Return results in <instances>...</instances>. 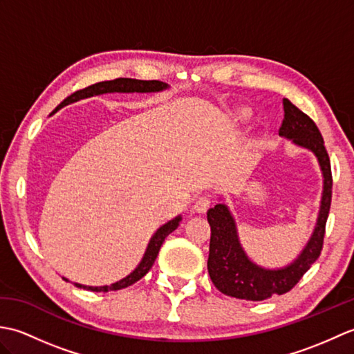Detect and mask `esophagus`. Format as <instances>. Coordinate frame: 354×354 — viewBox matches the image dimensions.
I'll use <instances>...</instances> for the list:
<instances>
[{
  "label": "esophagus",
  "mask_w": 354,
  "mask_h": 354,
  "mask_svg": "<svg viewBox=\"0 0 354 354\" xmlns=\"http://www.w3.org/2000/svg\"><path fill=\"white\" fill-rule=\"evenodd\" d=\"M209 205H212V196H209V194H201V196L194 201L193 208L194 212L198 213H205Z\"/></svg>",
  "instance_id": "esophagus-1"
}]
</instances>
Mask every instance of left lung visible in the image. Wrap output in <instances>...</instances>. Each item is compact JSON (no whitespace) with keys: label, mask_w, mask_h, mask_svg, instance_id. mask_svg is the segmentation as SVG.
Listing matches in <instances>:
<instances>
[{"label":"left lung","mask_w":354,"mask_h":354,"mask_svg":"<svg viewBox=\"0 0 354 354\" xmlns=\"http://www.w3.org/2000/svg\"><path fill=\"white\" fill-rule=\"evenodd\" d=\"M283 109L284 117L278 133L281 137L290 138L298 146L310 149L317 155L322 175H324V193H322L318 222L301 255L284 269L268 270L259 268L248 260L240 246L236 225L228 208L223 204H217L207 213L208 223L212 227L207 263L209 278L225 295L248 299V301H263L269 297L283 295L295 288V284L318 260L322 251L326 223L330 204H332V167H330V158L318 126L288 99H283Z\"/></svg>","instance_id":"obj_1"}]
</instances>
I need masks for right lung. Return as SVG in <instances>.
Instances as JSON below:
<instances>
[{
	"label": "right lung",
	"mask_w": 354,
	"mask_h": 354,
	"mask_svg": "<svg viewBox=\"0 0 354 354\" xmlns=\"http://www.w3.org/2000/svg\"><path fill=\"white\" fill-rule=\"evenodd\" d=\"M167 88V85L162 84L160 80H137V79H127V77H118L114 80H104V82H99V84H94L91 86H86L84 89H79V91L73 93L70 97L59 104L56 109H59L61 106L66 103H73L77 102L80 99H85V97H91V95H97V94H104V93H155V91H161V89ZM179 221L181 217H176L170 222H167L165 225L158 230L153 237L150 239V243L147 246V251L142 257L141 263L138 265V268L133 270L131 275H127L123 280H120L111 286H102V288H91V286H82L77 284V288H84L88 290L93 292H108V290H118V289H124L127 286L133 284L135 281H138L140 278L145 277L149 269L152 268V265L155 263V259L158 252H160V248L162 245V242L165 240L171 231H175L179 225ZM68 281V280H66Z\"/></svg>",
	"instance_id": "1"
}]
</instances>
